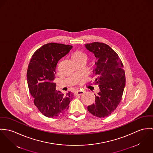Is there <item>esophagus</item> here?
<instances>
[{
    "instance_id": "34e87169",
    "label": "esophagus",
    "mask_w": 153,
    "mask_h": 153,
    "mask_svg": "<svg viewBox=\"0 0 153 153\" xmlns=\"http://www.w3.org/2000/svg\"><path fill=\"white\" fill-rule=\"evenodd\" d=\"M85 91H82V90H77L76 91L74 92V96H76V95H82L83 94H84Z\"/></svg>"
}]
</instances>
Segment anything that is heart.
<instances>
[{
	"mask_svg": "<svg viewBox=\"0 0 153 153\" xmlns=\"http://www.w3.org/2000/svg\"><path fill=\"white\" fill-rule=\"evenodd\" d=\"M85 57L86 56L84 53L80 51H75L74 53V54H73V59H78L80 57Z\"/></svg>",
	"mask_w": 153,
	"mask_h": 153,
	"instance_id": "b5f03b06",
	"label": "heart"
}]
</instances>
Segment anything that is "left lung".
<instances>
[{
  "label": "left lung",
  "mask_w": 153,
  "mask_h": 153,
  "mask_svg": "<svg viewBox=\"0 0 153 153\" xmlns=\"http://www.w3.org/2000/svg\"><path fill=\"white\" fill-rule=\"evenodd\" d=\"M85 46L98 59L93 70L98 77L93 83L99 85L100 89L95 95V104L88 105L87 110L94 116L106 117L116 109L122 99L126 85L123 64L117 53L104 43L93 42Z\"/></svg>",
  "instance_id": "obj_1"
}]
</instances>
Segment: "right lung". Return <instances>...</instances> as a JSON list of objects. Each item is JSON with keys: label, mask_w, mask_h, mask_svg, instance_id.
Returning a JSON list of instances; mask_svg holds the SVG:
<instances>
[{"label": "right lung", "mask_w": 153, "mask_h": 153, "mask_svg": "<svg viewBox=\"0 0 153 153\" xmlns=\"http://www.w3.org/2000/svg\"><path fill=\"white\" fill-rule=\"evenodd\" d=\"M73 46L49 43L34 52L27 71L29 92L34 105L46 117H56L64 114L68 108L73 94L66 95L56 90L53 82L58 62L66 55Z\"/></svg>", "instance_id": "obj_1"}]
</instances>
